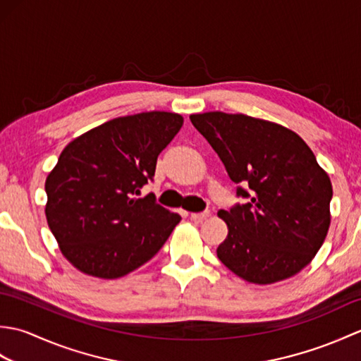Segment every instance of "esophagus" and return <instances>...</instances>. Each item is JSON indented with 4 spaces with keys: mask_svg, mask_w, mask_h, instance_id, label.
Listing matches in <instances>:
<instances>
[{
    "mask_svg": "<svg viewBox=\"0 0 361 361\" xmlns=\"http://www.w3.org/2000/svg\"><path fill=\"white\" fill-rule=\"evenodd\" d=\"M209 216H211L209 211H204V212H192V214H190V219L195 220V221H203V220L208 219Z\"/></svg>",
    "mask_w": 361,
    "mask_h": 361,
    "instance_id": "obj_1",
    "label": "esophagus"
}]
</instances>
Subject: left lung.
<instances>
[{"label":"left lung","mask_w":361,"mask_h":361,"mask_svg":"<svg viewBox=\"0 0 361 361\" xmlns=\"http://www.w3.org/2000/svg\"><path fill=\"white\" fill-rule=\"evenodd\" d=\"M224 163L237 195L250 198L219 211L228 225L217 257L234 274L267 286L307 267L331 226L332 183L293 130L265 119L208 111L190 114Z\"/></svg>","instance_id":"1"}]
</instances>
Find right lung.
<instances>
[{"mask_svg":"<svg viewBox=\"0 0 361 361\" xmlns=\"http://www.w3.org/2000/svg\"><path fill=\"white\" fill-rule=\"evenodd\" d=\"M183 116L147 111L104 122L60 153L44 183L46 220L62 255L88 276L118 279L163 247L180 214L144 198L157 159Z\"/></svg>","mask_w":361,"mask_h":361,"instance_id":"obj_1","label":"right lung"}]
</instances>
